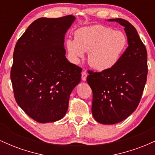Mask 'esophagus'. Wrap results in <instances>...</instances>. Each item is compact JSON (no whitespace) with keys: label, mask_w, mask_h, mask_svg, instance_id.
I'll use <instances>...</instances> for the list:
<instances>
[{"label":"esophagus","mask_w":155,"mask_h":155,"mask_svg":"<svg viewBox=\"0 0 155 155\" xmlns=\"http://www.w3.org/2000/svg\"><path fill=\"white\" fill-rule=\"evenodd\" d=\"M87 76V74L86 71H83L81 73V79H82L83 81H86Z\"/></svg>","instance_id":"34e87169"}]
</instances>
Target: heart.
I'll return each mask as SVG.
<instances>
[{"label":"heart","mask_w":155,"mask_h":155,"mask_svg":"<svg viewBox=\"0 0 155 155\" xmlns=\"http://www.w3.org/2000/svg\"><path fill=\"white\" fill-rule=\"evenodd\" d=\"M74 40L68 39L66 47L73 60L77 61L88 52V63L97 70L113 67L120 59L127 44L122 32L103 25H94L77 30Z\"/></svg>","instance_id":"1"}]
</instances>
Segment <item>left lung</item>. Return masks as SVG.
I'll use <instances>...</instances> for the list:
<instances>
[{"instance_id":"8db88e82","label":"left lung","mask_w":155,"mask_h":155,"mask_svg":"<svg viewBox=\"0 0 155 155\" xmlns=\"http://www.w3.org/2000/svg\"><path fill=\"white\" fill-rule=\"evenodd\" d=\"M108 20L124 27L128 47L113 67L101 72L88 71L92 115L97 122L105 124L122 122L136 109L148 74L147 49L136 28L125 19Z\"/></svg>"}]
</instances>
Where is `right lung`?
I'll list each match as a JSON object with an SVG mask.
<instances>
[{"label":"right lung","mask_w":155,"mask_h":155,"mask_svg":"<svg viewBox=\"0 0 155 155\" xmlns=\"http://www.w3.org/2000/svg\"><path fill=\"white\" fill-rule=\"evenodd\" d=\"M75 17H41L32 22L16 44L11 80L16 102L38 122L65 116L71 92L81 81V68L65 54L64 38Z\"/></svg>","instance_id":"1"}]
</instances>
